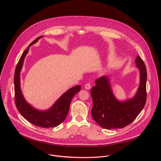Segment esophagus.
<instances>
[{
	"label": "esophagus",
	"mask_w": 161,
	"mask_h": 161,
	"mask_svg": "<svg viewBox=\"0 0 161 161\" xmlns=\"http://www.w3.org/2000/svg\"><path fill=\"white\" fill-rule=\"evenodd\" d=\"M91 88V85L90 83H86L85 85V88L86 90H89Z\"/></svg>",
	"instance_id": "obj_1"
}]
</instances>
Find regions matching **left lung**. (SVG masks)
<instances>
[{"instance_id":"8db88e82","label":"left lung","mask_w":161,"mask_h":161,"mask_svg":"<svg viewBox=\"0 0 161 161\" xmlns=\"http://www.w3.org/2000/svg\"><path fill=\"white\" fill-rule=\"evenodd\" d=\"M135 62L140 73V83L132 99L119 101L114 97L108 76L96 80V86L91 89L93 100L91 113L93 119L106 129L124 128L132 122L144 108L147 101V73L145 64L140 56Z\"/></svg>"}]
</instances>
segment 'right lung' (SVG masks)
I'll list each match as a JSON object with an SVG mask.
<instances>
[{
  "instance_id": "1",
  "label": "right lung",
  "mask_w": 161,
  "mask_h": 161,
  "mask_svg": "<svg viewBox=\"0 0 161 161\" xmlns=\"http://www.w3.org/2000/svg\"><path fill=\"white\" fill-rule=\"evenodd\" d=\"M42 37H38L30 44L28 48L23 52L17 64L14 76V101L18 110L27 120L37 127L50 128L58 126L65 119L69 109L71 100L74 96L80 90L81 86L77 85L69 89L47 111L36 109L27 103L20 88V72L29 47Z\"/></svg>"
}]
</instances>
